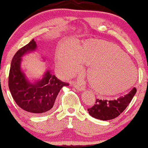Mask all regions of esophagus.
<instances>
[{"instance_id":"1","label":"esophagus","mask_w":148,"mask_h":148,"mask_svg":"<svg viewBox=\"0 0 148 148\" xmlns=\"http://www.w3.org/2000/svg\"><path fill=\"white\" fill-rule=\"evenodd\" d=\"M74 88H76V89L79 90V91H84V90H85V89H86V87H85L84 86H81V85H79V84H74Z\"/></svg>"}]
</instances>
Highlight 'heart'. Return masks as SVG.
Wrapping results in <instances>:
<instances>
[{"label": "heart", "mask_w": 148, "mask_h": 148, "mask_svg": "<svg viewBox=\"0 0 148 148\" xmlns=\"http://www.w3.org/2000/svg\"><path fill=\"white\" fill-rule=\"evenodd\" d=\"M56 59L59 69L69 75L79 72L83 62L89 65V82L101 95L120 93L136 80V67L129 56L117 45L103 40L89 39L79 47L72 41L62 42Z\"/></svg>", "instance_id": "1"}]
</instances>
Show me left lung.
Here are the masks:
<instances>
[{
	"label": "left lung",
	"instance_id": "8db88e82",
	"mask_svg": "<svg viewBox=\"0 0 148 148\" xmlns=\"http://www.w3.org/2000/svg\"><path fill=\"white\" fill-rule=\"evenodd\" d=\"M136 92V87H134L128 93L121 96L114 101L96 99L93 106L87 109L92 117L101 120H110L119 116L131 102Z\"/></svg>",
	"mask_w": 148,
	"mask_h": 148
}]
</instances>
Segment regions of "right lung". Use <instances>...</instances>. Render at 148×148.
Instances as JSON below:
<instances>
[{"label":"right lung","instance_id":"1","mask_svg":"<svg viewBox=\"0 0 148 148\" xmlns=\"http://www.w3.org/2000/svg\"><path fill=\"white\" fill-rule=\"evenodd\" d=\"M36 48V42L32 39L16 52L12 60L8 76V87L15 102L21 109L34 114L49 112L61 89L69 86L50 74L49 71H47L43 79L34 84L27 80L21 70V57Z\"/></svg>","mask_w":148,"mask_h":148}]
</instances>
